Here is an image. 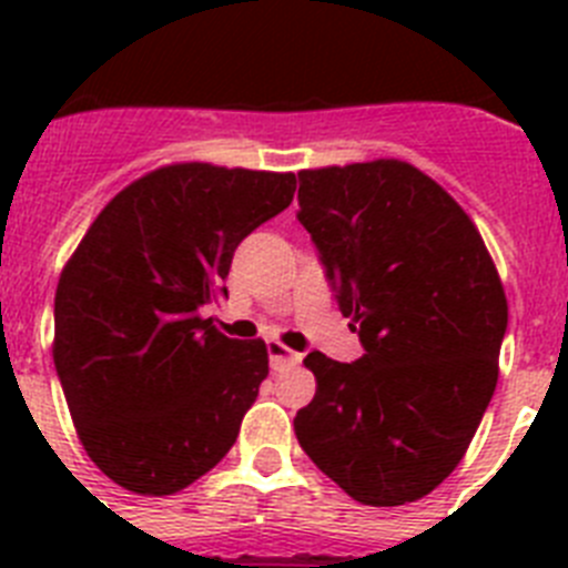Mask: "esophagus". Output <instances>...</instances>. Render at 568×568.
Returning a JSON list of instances; mask_svg holds the SVG:
<instances>
[{
	"instance_id": "1",
	"label": "esophagus",
	"mask_w": 568,
	"mask_h": 568,
	"mask_svg": "<svg viewBox=\"0 0 568 568\" xmlns=\"http://www.w3.org/2000/svg\"><path fill=\"white\" fill-rule=\"evenodd\" d=\"M267 355H270V366H273V369H287V366L301 364V355L293 353V349H287L284 344H278V341H270Z\"/></svg>"
}]
</instances>
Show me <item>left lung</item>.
<instances>
[{
  "instance_id": "1",
  "label": "left lung",
  "mask_w": 568,
  "mask_h": 568,
  "mask_svg": "<svg viewBox=\"0 0 568 568\" xmlns=\"http://www.w3.org/2000/svg\"><path fill=\"white\" fill-rule=\"evenodd\" d=\"M307 227L364 355L310 353L315 398L295 438L366 506H400L460 464L498 384L506 295L484 239L413 164L301 170Z\"/></svg>"
}]
</instances>
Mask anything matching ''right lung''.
Returning a JSON list of instances; mask_svg holds the SVG:
<instances>
[{"instance_id":"right-lung-1","label":"right lung","mask_w":568,"mask_h":568,"mask_svg":"<svg viewBox=\"0 0 568 568\" xmlns=\"http://www.w3.org/2000/svg\"><path fill=\"white\" fill-rule=\"evenodd\" d=\"M293 173L170 164L90 224L57 287L53 364L90 460L139 495H173L239 438L270 361L202 310L233 253L287 210Z\"/></svg>"}]
</instances>
